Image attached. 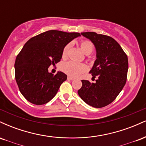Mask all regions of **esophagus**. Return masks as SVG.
<instances>
[{"label": "esophagus", "instance_id": "34e87169", "mask_svg": "<svg viewBox=\"0 0 146 146\" xmlns=\"http://www.w3.org/2000/svg\"><path fill=\"white\" fill-rule=\"evenodd\" d=\"M67 79H68V80H74V78H72V77H71V76H68Z\"/></svg>", "mask_w": 146, "mask_h": 146}]
</instances>
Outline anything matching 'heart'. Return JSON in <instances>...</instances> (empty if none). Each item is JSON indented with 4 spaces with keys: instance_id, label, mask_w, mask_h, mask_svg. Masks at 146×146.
<instances>
[{
    "instance_id": "1",
    "label": "heart",
    "mask_w": 146,
    "mask_h": 146,
    "mask_svg": "<svg viewBox=\"0 0 146 146\" xmlns=\"http://www.w3.org/2000/svg\"><path fill=\"white\" fill-rule=\"evenodd\" d=\"M80 46L84 53L86 55H89L94 50V44L91 41L88 40H84L81 41ZM71 47V44H66L63 48L62 52V58L63 59H66L68 56V51ZM61 70L64 73L67 74L70 76L76 77L80 75L82 73L86 72L88 70L87 66L83 63H78L74 61H68L64 62L61 65Z\"/></svg>"
}]
</instances>
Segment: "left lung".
<instances>
[{
	"mask_svg": "<svg viewBox=\"0 0 146 146\" xmlns=\"http://www.w3.org/2000/svg\"><path fill=\"white\" fill-rule=\"evenodd\" d=\"M91 40L97 51V59L90 70L95 83L82 80L78 95L87 104L102 108L110 104L123 89L127 80L128 56L111 37L95 32L81 33Z\"/></svg>",
	"mask_w": 146,
	"mask_h": 146,
	"instance_id": "8db88e82",
	"label": "left lung"
}]
</instances>
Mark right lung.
<instances>
[{
	"label": "right lung",
	"mask_w": 146,
	"mask_h": 146,
	"mask_svg": "<svg viewBox=\"0 0 146 146\" xmlns=\"http://www.w3.org/2000/svg\"><path fill=\"white\" fill-rule=\"evenodd\" d=\"M80 36V33L49 30L25 43L14 66L18 88L27 101L42 105L54 98L67 75L61 71L53 75L48 68L59 62L65 45Z\"/></svg>",
	"instance_id": "right-lung-1"
}]
</instances>
